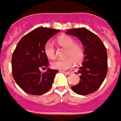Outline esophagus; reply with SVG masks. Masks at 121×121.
I'll return each mask as SVG.
<instances>
[{"mask_svg":"<svg viewBox=\"0 0 121 121\" xmlns=\"http://www.w3.org/2000/svg\"><path fill=\"white\" fill-rule=\"evenodd\" d=\"M62 73H63L64 74H66V75H70V74L72 73V72L71 71H68V72H65V71H62Z\"/></svg>","mask_w":121,"mask_h":121,"instance_id":"obj_1","label":"esophagus"}]
</instances>
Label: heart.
<instances>
[{
  "label": "heart",
  "mask_w": 121,
  "mask_h": 121,
  "mask_svg": "<svg viewBox=\"0 0 121 121\" xmlns=\"http://www.w3.org/2000/svg\"><path fill=\"white\" fill-rule=\"evenodd\" d=\"M58 42L62 46L68 48L66 56H72L77 60L82 58L84 50L81 45L75 44V40L69 36H61L58 39ZM44 51L46 55L50 59H53L56 55V51L54 44L52 40H48L44 45ZM72 57H68L63 59H57L52 62V66L53 68L60 71H65L75 66L76 64L75 59Z\"/></svg>",
  "instance_id": "b5f03b06"
}]
</instances>
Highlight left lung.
Masks as SVG:
<instances>
[{"mask_svg": "<svg viewBox=\"0 0 121 121\" xmlns=\"http://www.w3.org/2000/svg\"><path fill=\"white\" fill-rule=\"evenodd\" d=\"M66 33L77 37L84 46V59L78 71L81 73L80 81L71 86V89L82 95L93 93L102 84L107 74L106 48L100 38L86 28L70 29Z\"/></svg>", "mask_w": 121, "mask_h": 121, "instance_id": "left-lung-1", "label": "left lung"}]
</instances>
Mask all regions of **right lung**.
Returning a JSON list of instances; mask_svg holds the SVG:
<instances>
[{"label":"right lung","instance_id":"obj_1","mask_svg":"<svg viewBox=\"0 0 121 121\" xmlns=\"http://www.w3.org/2000/svg\"><path fill=\"white\" fill-rule=\"evenodd\" d=\"M60 31L52 28H38L24 35L13 52L11 66L14 80L22 90L33 95L49 91L53 82L56 69L48 68L49 62L44 51L45 44Z\"/></svg>","mask_w":121,"mask_h":121}]
</instances>
